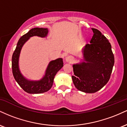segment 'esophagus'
<instances>
[{
	"mask_svg": "<svg viewBox=\"0 0 127 127\" xmlns=\"http://www.w3.org/2000/svg\"><path fill=\"white\" fill-rule=\"evenodd\" d=\"M73 57L72 56H70V55H68V56L65 57V62L68 63H72L73 62Z\"/></svg>",
	"mask_w": 127,
	"mask_h": 127,
	"instance_id": "34e87169",
	"label": "esophagus"
}]
</instances>
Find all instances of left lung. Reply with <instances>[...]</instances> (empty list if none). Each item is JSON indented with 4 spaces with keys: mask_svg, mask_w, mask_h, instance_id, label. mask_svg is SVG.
<instances>
[{
    "mask_svg": "<svg viewBox=\"0 0 127 127\" xmlns=\"http://www.w3.org/2000/svg\"><path fill=\"white\" fill-rule=\"evenodd\" d=\"M93 36L90 44L83 49L84 62L73 65V82L79 91L94 93L108 82L115 59L108 39L96 29L92 28Z\"/></svg>",
    "mask_w": 127,
    "mask_h": 127,
    "instance_id": "1",
    "label": "left lung"
}]
</instances>
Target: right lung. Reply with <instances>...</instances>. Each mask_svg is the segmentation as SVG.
Instances as JSON below:
<instances>
[{"instance_id": "obj_1", "label": "right lung", "mask_w": 127, "mask_h": 127, "mask_svg": "<svg viewBox=\"0 0 127 127\" xmlns=\"http://www.w3.org/2000/svg\"><path fill=\"white\" fill-rule=\"evenodd\" d=\"M48 30L46 28L32 29L19 39L17 47L12 57V73L15 81L24 91L29 94H40L49 91L51 88L55 75L63 66V59L60 58L49 62L44 76L39 81H30L23 76L19 69L18 61L20 52L24 43L32 36L41 37L47 36Z\"/></svg>"}]
</instances>
